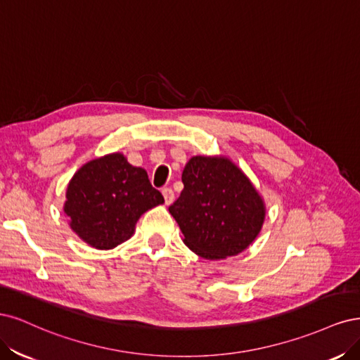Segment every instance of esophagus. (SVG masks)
<instances>
[{"instance_id": "34e87169", "label": "esophagus", "mask_w": 360, "mask_h": 360, "mask_svg": "<svg viewBox=\"0 0 360 360\" xmlns=\"http://www.w3.org/2000/svg\"><path fill=\"white\" fill-rule=\"evenodd\" d=\"M161 193H163V195H165V202H166V205H172V203H173V200H175V193H173V190H172V188L166 187V188L161 190Z\"/></svg>"}]
</instances>
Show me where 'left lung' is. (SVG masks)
<instances>
[{
	"instance_id": "obj_1",
	"label": "left lung",
	"mask_w": 360,
	"mask_h": 360,
	"mask_svg": "<svg viewBox=\"0 0 360 360\" xmlns=\"http://www.w3.org/2000/svg\"><path fill=\"white\" fill-rule=\"evenodd\" d=\"M184 190L169 206L197 256L218 260L236 256L260 233L264 203L251 181L226 157L190 158L182 172Z\"/></svg>"
}]
</instances>
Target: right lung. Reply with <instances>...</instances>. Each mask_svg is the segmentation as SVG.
I'll return each instance as SVG.
<instances>
[{
    "label": "right lung",
    "instance_id": "add662e5",
    "mask_svg": "<svg viewBox=\"0 0 360 360\" xmlns=\"http://www.w3.org/2000/svg\"><path fill=\"white\" fill-rule=\"evenodd\" d=\"M65 197L72 230L97 250L130 239L141 215L165 203L146 170L131 166L120 153L88 161L68 182Z\"/></svg>",
    "mask_w": 360,
    "mask_h": 360
}]
</instances>
